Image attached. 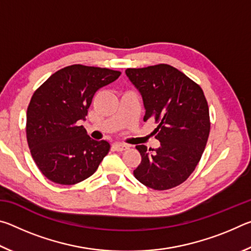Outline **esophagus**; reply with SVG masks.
I'll return each instance as SVG.
<instances>
[{
    "label": "esophagus",
    "mask_w": 251,
    "mask_h": 251,
    "mask_svg": "<svg viewBox=\"0 0 251 251\" xmlns=\"http://www.w3.org/2000/svg\"><path fill=\"white\" fill-rule=\"evenodd\" d=\"M113 148H114V150H115V151H123L127 150V148H128V146L125 145V144L114 143V144H113Z\"/></svg>",
    "instance_id": "1"
}]
</instances>
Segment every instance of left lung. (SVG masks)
Masks as SVG:
<instances>
[{"label": "left lung", "instance_id": "left-lung-1", "mask_svg": "<svg viewBox=\"0 0 251 251\" xmlns=\"http://www.w3.org/2000/svg\"><path fill=\"white\" fill-rule=\"evenodd\" d=\"M141 93L144 122L154 120L156 150L137 145L142 161L134 171L138 181L155 190L171 189L190 176L201 158L210 130L209 108L199 85L175 67L158 64L127 69Z\"/></svg>", "mask_w": 251, "mask_h": 251}]
</instances>
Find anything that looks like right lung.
Segmentation results:
<instances>
[{
  "mask_svg": "<svg viewBox=\"0 0 251 251\" xmlns=\"http://www.w3.org/2000/svg\"><path fill=\"white\" fill-rule=\"evenodd\" d=\"M121 72L71 65L50 76L34 93L26 113V138L34 161L50 181L74 185L99 168L110 145L79 125L95 93Z\"/></svg>",
  "mask_w": 251,
  "mask_h": 251,
  "instance_id": "1",
  "label": "right lung"
}]
</instances>
